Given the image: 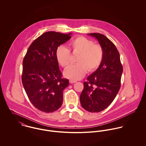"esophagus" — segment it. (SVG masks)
Listing matches in <instances>:
<instances>
[{
    "instance_id": "34e87169",
    "label": "esophagus",
    "mask_w": 146,
    "mask_h": 146,
    "mask_svg": "<svg viewBox=\"0 0 146 146\" xmlns=\"http://www.w3.org/2000/svg\"><path fill=\"white\" fill-rule=\"evenodd\" d=\"M76 82L75 80H70V83L71 84L75 83Z\"/></svg>"
}]
</instances>
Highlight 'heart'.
I'll return each instance as SVG.
<instances>
[{
	"mask_svg": "<svg viewBox=\"0 0 146 146\" xmlns=\"http://www.w3.org/2000/svg\"><path fill=\"white\" fill-rule=\"evenodd\" d=\"M70 50L74 54L79 53L76 60L78 63L69 66L64 72L65 77L72 80L83 78L88 70L90 72L96 70L104 58V49L101 45L80 36L70 42L69 49L63 45L57 47L56 59L63 68L67 67L70 62Z\"/></svg>",
	"mask_w": 146,
	"mask_h": 146,
	"instance_id": "1",
	"label": "heart"
}]
</instances>
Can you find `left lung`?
<instances>
[{"label": "left lung", "mask_w": 146, "mask_h": 146, "mask_svg": "<svg viewBox=\"0 0 146 146\" xmlns=\"http://www.w3.org/2000/svg\"><path fill=\"white\" fill-rule=\"evenodd\" d=\"M104 49V58L100 66L84 83L80 101L84 109L99 112L113 102L121 86L123 71L120 54L114 44L103 34L90 33Z\"/></svg>", "instance_id": "obj_1"}]
</instances>
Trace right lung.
Returning a JSON list of instances; mask_svg holds the SVG:
<instances>
[{"mask_svg": "<svg viewBox=\"0 0 146 146\" xmlns=\"http://www.w3.org/2000/svg\"><path fill=\"white\" fill-rule=\"evenodd\" d=\"M70 35L44 33L31 44L23 58V88L31 103L42 112H53L62 104L63 91L69 81L62 78L56 51L71 38Z\"/></svg>", "mask_w": 146, "mask_h": 146, "instance_id": "obj_1", "label": "right lung"}]
</instances>
